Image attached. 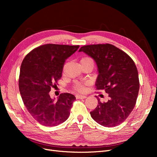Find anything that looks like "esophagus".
I'll return each instance as SVG.
<instances>
[{"instance_id":"34e87169","label":"esophagus","mask_w":157,"mask_h":157,"mask_svg":"<svg viewBox=\"0 0 157 157\" xmlns=\"http://www.w3.org/2000/svg\"><path fill=\"white\" fill-rule=\"evenodd\" d=\"M86 98V96H84V95H77V96H76V98L77 99H84Z\"/></svg>"}]
</instances>
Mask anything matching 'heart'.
<instances>
[{
  "instance_id": "1",
  "label": "heart",
  "mask_w": 157,
  "mask_h": 157,
  "mask_svg": "<svg viewBox=\"0 0 157 157\" xmlns=\"http://www.w3.org/2000/svg\"><path fill=\"white\" fill-rule=\"evenodd\" d=\"M92 63L94 64V61L92 59L89 58V57H85L80 60V63ZM86 82H77L73 85V89L78 92H84L86 90Z\"/></svg>"
}]
</instances>
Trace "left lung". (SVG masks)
I'll list each match as a JSON object with an SVG mask.
<instances>
[{"label": "left lung", "instance_id": "obj_1", "mask_svg": "<svg viewBox=\"0 0 157 157\" xmlns=\"http://www.w3.org/2000/svg\"><path fill=\"white\" fill-rule=\"evenodd\" d=\"M84 52L95 60L98 68V90H104L109 100L90 112L93 119L105 127L124 122L134 109L140 90L138 72L134 61L124 51L111 44L85 45Z\"/></svg>", "mask_w": 157, "mask_h": 157}]
</instances>
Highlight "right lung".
Returning <instances> with one entry per match:
<instances>
[{
	"mask_svg": "<svg viewBox=\"0 0 157 157\" xmlns=\"http://www.w3.org/2000/svg\"><path fill=\"white\" fill-rule=\"evenodd\" d=\"M78 48L79 45L46 44L31 50L22 61L19 77L21 96L27 111L42 125L58 126L70 115L75 96L63 93L54 101L49 92L62 76L65 59Z\"/></svg>",
	"mask_w": 157,
	"mask_h": 157,
	"instance_id": "add662e5",
	"label": "right lung"
}]
</instances>
